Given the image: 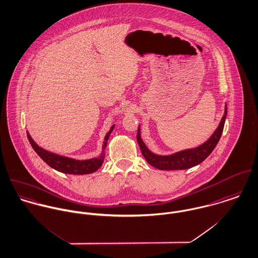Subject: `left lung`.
Masks as SVG:
<instances>
[{
    "mask_svg": "<svg viewBox=\"0 0 258 258\" xmlns=\"http://www.w3.org/2000/svg\"><path fill=\"white\" fill-rule=\"evenodd\" d=\"M227 115V108L225 111V115L222 117V120L216 130V132L213 134V136L206 142L200 145L199 147L193 148V149H186L177 153H174L172 155H156L148 150V148L145 146L141 138V131L140 126L138 130V136L137 140L140 144L141 150L143 152V155L150 165L153 167L160 169V170H182V169H188L193 166H196L203 162L214 150L216 145L219 143L225 125V119Z\"/></svg>",
    "mask_w": 258,
    "mask_h": 258,
    "instance_id": "8db88e82",
    "label": "left lung"
}]
</instances>
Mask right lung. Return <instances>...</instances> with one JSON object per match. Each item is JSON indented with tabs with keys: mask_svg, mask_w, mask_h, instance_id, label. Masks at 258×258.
Instances as JSON below:
<instances>
[{
	"mask_svg": "<svg viewBox=\"0 0 258 258\" xmlns=\"http://www.w3.org/2000/svg\"><path fill=\"white\" fill-rule=\"evenodd\" d=\"M114 126L115 125H113L111 127L110 132L105 137L102 154L98 158H92V159H88V160H76V159H72L69 157H64L61 155L51 153V152L39 147L30 138L29 133H27V134H28V139H29V143L31 144L32 148L46 164H48L53 169L62 172V173L81 175V174H90V173L97 171L102 166V164L104 162V158H105L104 150H105V147L107 146V142L109 140L111 133L114 130Z\"/></svg>",
	"mask_w": 258,
	"mask_h": 258,
	"instance_id": "right-lung-1",
	"label": "right lung"
}]
</instances>
